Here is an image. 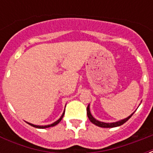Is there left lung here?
Returning a JSON list of instances; mask_svg holds the SVG:
<instances>
[{
  "instance_id": "1",
  "label": "left lung",
  "mask_w": 153,
  "mask_h": 153,
  "mask_svg": "<svg viewBox=\"0 0 153 153\" xmlns=\"http://www.w3.org/2000/svg\"><path fill=\"white\" fill-rule=\"evenodd\" d=\"M134 114V113H133ZM129 115L128 117L127 118L124 119V120H122L120 121H117V122H114V123H104V122H101V121H98V120H97L96 119L93 117L91 112H90V110H89V105L87 107V115H88V117L89 119V120L93 124H94L95 125L97 126H99V127H102V128H113V127H117V126H120V125H122L123 124H125V122L128 120V119L131 117L132 115Z\"/></svg>"
}]
</instances>
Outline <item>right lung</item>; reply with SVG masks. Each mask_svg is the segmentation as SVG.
<instances>
[{"mask_svg":"<svg viewBox=\"0 0 153 153\" xmlns=\"http://www.w3.org/2000/svg\"><path fill=\"white\" fill-rule=\"evenodd\" d=\"M64 115H65V111H64V113L62 114V115L60 116V118L58 120H56V122H54L53 124H51V125H45V126H41V125H33V124H30V123H28V125H30L31 126H33V127H35V128H49V127H51V126H55V125H56L58 123H60V121L62 120V118H63Z\"/></svg>","mask_w":153,"mask_h":153,"instance_id":"1","label":"right lung"}]
</instances>
